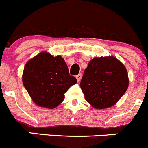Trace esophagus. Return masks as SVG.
<instances>
[{
	"instance_id": "esophagus-1",
	"label": "esophagus",
	"mask_w": 148,
	"mask_h": 148,
	"mask_svg": "<svg viewBox=\"0 0 148 148\" xmlns=\"http://www.w3.org/2000/svg\"><path fill=\"white\" fill-rule=\"evenodd\" d=\"M81 78H82V75H81V73H79L78 75H76V79L78 80V81H80L81 80Z\"/></svg>"
}]
</instances>
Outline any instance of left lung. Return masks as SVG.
Returning a JSON list of instances; mask_svg holds the SVG:
<instances>
[{
  "label": "left lung",
  "mask_w": 148,
  "mask_h": 148,
  "mask_svg": "<svg viewBox=\"0 0 148 148\" xmlns=\"http://www.w3.org/2000/svg\"><path fill=\"white\" fill-rule=\"evenodd\" d=\"M126 67L116 57H94L84 70L80 86L85 99L95 109L117 103L129 87Z\"/></svg>",
  "instance_id": "obj_1"
}]
</instances>
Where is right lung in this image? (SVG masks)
Returning <instances> with one entry per match:
<instances>
[{
    "mask_svg": "<svg viewBox=\"0 0 148 148\" xmlns=\"http://www.w3.org/2000/svg\"><path fill=\"white\" fill-rule=\"evenodd\" d=\"M22 83L36 105L53 109L63 102L64 94L77 80L70 75L62 56L42 51L25 64Z\"/></svg>",
    "mask_w": 148,
    "mask_h": 148,
    "instance_id": "add662e5",
    "label": "right lung"
}]
</instances>
